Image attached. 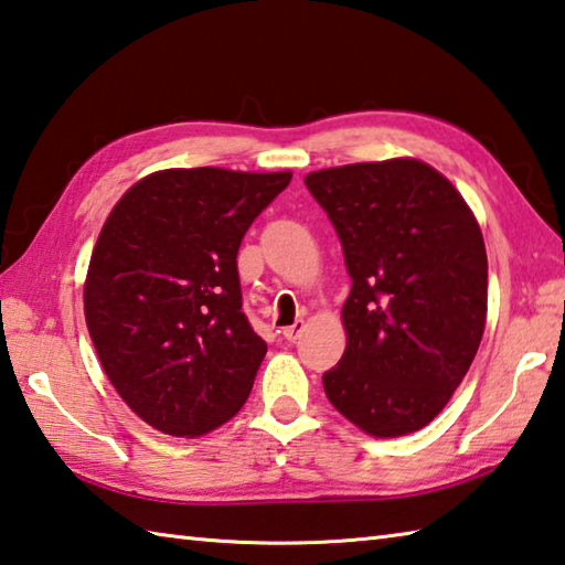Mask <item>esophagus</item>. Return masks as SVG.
Wrapping results in <instances>:
<instances>
[{"mask_svg": "<svg viewBox=\"0 0 565 565\" xmlns=\"http://www.w3.org/2000/svg\"><path fill=\"white\" fill-rule=\"evenodd\" d=\"M302 332H305V322H302V319H297L295 324L282 329V337L287 339V342H297V339L302 337Z\"/></svg>", "mask_w": 565, "mask_h": 565, "instance_id": "obj_1", "label": "esophagus"}]
</instances>
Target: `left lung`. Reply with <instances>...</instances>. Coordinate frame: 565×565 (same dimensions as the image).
Instances as JSON below:
<instances>
[{
  "mask_svg": "<svg viewBox=\"0 0 565 565\" xmlns=\"http://www.w3.org/2000/svg\"><path fill=\"white\" fill-rule=\"evenodd\" d=\"M342 241L347 349L332 406L376 438L420 430L460 386L487 319V250L470 206L418 159L305 177Z\"/></svg>",
  "mask_w": 565,
  "mask_h": 565,
  "instance_id": "8db88e82",
  "label": "left lung"
}]
</instances>
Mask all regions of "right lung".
<instances>
[{
	"label": "right lung",
	"mask_w": 565,
	"mask_h": 565,
	"mask_svg": "<svg viewBox=\"0 0 565 565\" xmlns=\"http://www.w3.org/2000/svg\"><path fill=\"white\" fill-rule=\"evenodd\" d=\"M290 172L164 169L117 201L90 255L85 324L145 423L196 438L246 403L268 344L243 312L236 255Z\"/></svg>",
	"instance_id": "add662e5"
}]
</instances>
